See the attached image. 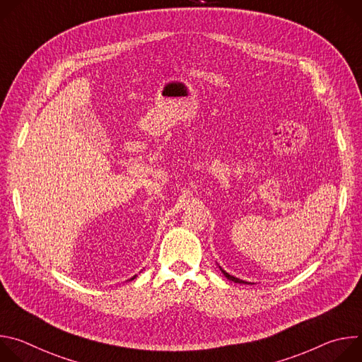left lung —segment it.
I'll return each mask as SVG.
<instances>
[{"mask_svg": "<svg viewBox=\"0 0 362 362\" xmlns=\"http://www.w3.org/2000/svg\"><path fill=\"white\" fill-rule=\"evenodd\" d=\"M221 268V267H219ZM221 271H222V274L229 279V281H233L235 284H249V282H246V281H242V279H239V278H236V276H233V275H229L226 271H223L222 268H221Z\"/></svg>", "mask_w": 362, "mask_h": 362, "instance_id": "1", "label": "left lung"}]
</instances>
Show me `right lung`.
I'll return each mask as SVG.
<instances>
[{"label": "right lung", "instance_id": "obj_1", "mask_svg": "<svg viewBox=\"0 0 362 362\" xmlns=\"http://www.w3.org/2000/svg\"><path fill=\"white\" fill-rule=\"evenodd\" d=\"M134 278H136V275H134V276H133V278H132V279H134Z\"/></svg>", "mask_w": 362, "mask_h": 362}]
</instances>
